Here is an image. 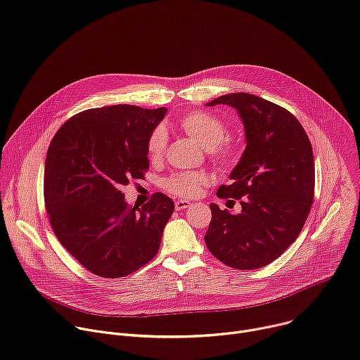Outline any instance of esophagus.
<instances>
[{
	"label": "esophagus",
	"mask_w": 360,
	"mask_h": 360,
	"mask_svg": "<svg viewBox=\"0 0 360 360\" xmlns=\"http://www.w3.org/2000/svg\"><path fill=\"white\" fill-rule=\"evenodd\" d=\"M189 205H191V202H189V201H185V200H178V201H175V208H176L178 211L185 210V208H188Z\"/></svg>",
	"instance_id": "34e87169"
}]
</instances>
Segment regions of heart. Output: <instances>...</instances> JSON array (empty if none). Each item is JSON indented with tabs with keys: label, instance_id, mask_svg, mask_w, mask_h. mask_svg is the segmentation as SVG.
Returning <instances> with one entry per match:
<instances>
[{
	"label": "heart",
	"instance_id": "1",
	"mask_svg": "<svg viewBox=\"0 0 360 360\" xmlns=\"http://www.w3.org/2000/svg\"><path fill=\"white\" fill-rule=\"evenodd\" d=\"M184 132L197 141L202 148L208 149L210 159L219 168L231 167L238 145L228 136L226 123L214 113L193 110L179 120ZM168 134L163 126H156L146 141V153L152 162H160L167 153ZM210 184L205 172H174L162 181V186L169 193L179 198H192Z\"/></svg>",
	"mask_w": 360,
	"mask_h": 360
}]
</instances>
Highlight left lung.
<instances>
[{
  "label": "left lung",
  "instance_id": "obj_1",
  "mask_svg": "<svg viewBox=\"0 0 360 360\" xmlns=\"http://www.w3.org/2000/svg\"><path fill=\"white\" fill-rule=\"evenodd\" d=\"M208 106L236 108L247 146L217 197L240 201V214L211 204L205 244L225 266L261 269L278 258L302 233L314 197L313 149L302 123L287 109L250 93L217 97Z\"/></svg>",
  "mask_w": 360,
  "mask_h": 360
}]
</instances>
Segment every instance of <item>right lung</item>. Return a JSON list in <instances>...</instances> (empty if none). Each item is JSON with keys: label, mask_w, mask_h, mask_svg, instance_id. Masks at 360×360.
Wrapping results in <instances>:
<instances>
[{"label": "right lung", "mask_w": 360, "mask_h": 360, "mask_svg": "<svg viewBox=\"0 0 360 360\" xmlns=\"http://www.w3.org/2000/svg\"><path fill=\"white\" fill-rule=\"evenodd\" d=\"M167 109L115 105L64 122L47 150L44 204L60 244L90 273L120 278L158 254L175 204L155 192L142 208L120 186L149 169L146 141Z\"/></svg>", "instance_id": "add662e5"}]
</instances>
